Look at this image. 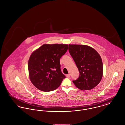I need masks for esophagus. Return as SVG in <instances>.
<instances>
[{
	"mask_svg": "<svg viewBox=\"0 0 125 125\" xmlns=\"http://www.w3.org/2000/svg\"><path fill=\"white\" fill-rule=\"evenodd\" d=\"M66 77H67V78H70V74H66Z\"/></svg>",
	"mask_w": 125,
	"mask_h": 125,
	"instance_id": "34e87169",
	"label": "esophagus"
}]
</instances>
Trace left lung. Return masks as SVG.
Here are the masks:
<instances>
[{
  "instance_id": "1",
  "label": "left lung",
  "mask_w": 125,
  "mask_h": 125,
  "mask_svg": "<svg viewBox=\"0 0 125 125\" xmlns=\"http://www.w3.org/2000/svg\"><path fill=\"white\" fill-rule=\"evenodd\" d=\"M68 49L80 73L73 83L82 90L92 89L100 83L103 75V63L100 54L85 45L69 44Z\"/></svg>"
}]
</instances>
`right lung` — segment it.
<instances>
[{"label":"right lung","mask_w":125,"mask_h":125,"mask_svg":"<svg viewBox=\"0 0 125 125\" xmlns=\"http://www.w3.org/2000/svg\"><path fill=\"white\" fill-rule=\"evenodd\" d=\"M68 47L64 44H44L32 53L28 63L29 77L38 90L51 92L60 86L65 78L61 72L60 60Z\"/></svg>","instance_id":"right-lung-1"}]
</instances>
